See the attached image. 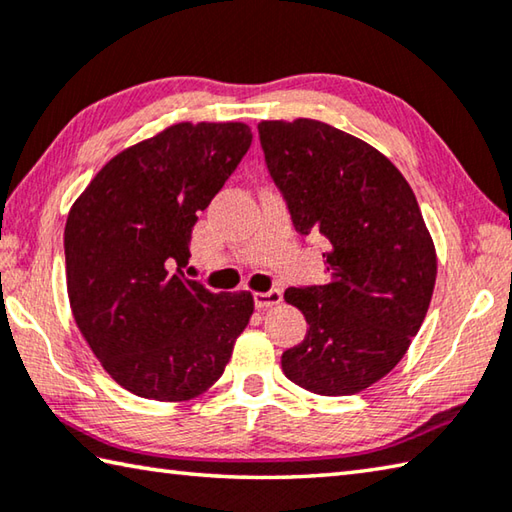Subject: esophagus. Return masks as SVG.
Wrapping results in <instances>:
<instances>
[{"label": "esophagus", "mask_w": 512, "mask_h": 512, "mask_svg": "<svg viewBox=\"0 0 512 512\" xmlns=\"http://www.w3.org/2000/svg\"><path fill=\"white\" fill-rule=\"evenodd\" d=\"M280 302H282L280 288H271V291H266V293H255L257 309H268V306H277Z\"/></svg>", "instance_id": "34e87169"}]
</instances>
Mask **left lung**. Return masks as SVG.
Segmentation results:
<instances>
[{
  "label": "left lung",
  "mask_w": 512,
  "mask_h": 512,
  "mask_svg": "<svg viewBox=\"0 0 512 512\" xmlns=\"http://www.w3.org/2000/svg\"><path fill=\"white\" fill-rule=\"evenodd\" d=\"M259 143L295 230L327 239L329 282L286 288L309 322L284 376L320 396L358 394L392 371L430 309L436 250L398 167L322 120H262Z\"/></svg>",
  "instance_id": "1"
}]
</instances>
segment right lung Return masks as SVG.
Returning <instances> with one entry per match:
<instances>
[{"label": "right lung", "mask_w": 512, "mask_h": 512, "mask_svg": "<svg viewBox=\"0 0 512 512\" xmlns=\"http://www.w3.org/2000/svg\"><path fill=\"white\" fill-rule=\"evenodd\" d=\"M246 123H176L118 152L64 226L73 320L120 387L161 403L201 396L224 374L253 293L188 280L201 210L244 159Z\"/></svg>", "instance_id": "obj_1"}]
</instances>
